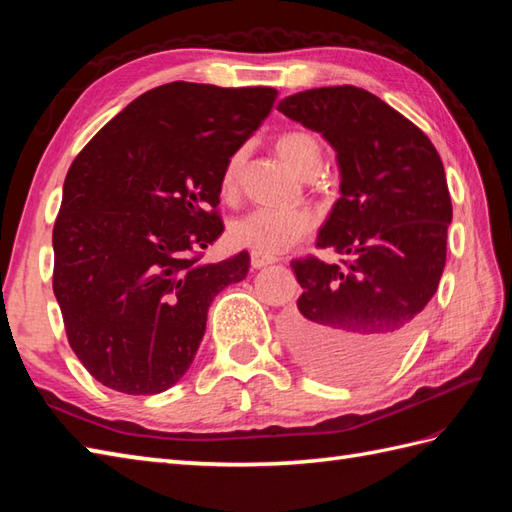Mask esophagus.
Instances as JSON below:
<instances>
[{"label":"esophagus","mask_w":512,"mask_h":512,"mask_svg":"<svg viewBox=\"0 0 512 512\" xmlns=\"http://www.w3.org/2000/svg\"><path fill=\"white\" fill-rule=\"evenodd\" d=\"M277 259L275 257H268V255H259V253H253L250 255V266H253L255 270H259V268H266V266H270V264H275Z\"/></svg>","instance_id":"1"}]
</instances>
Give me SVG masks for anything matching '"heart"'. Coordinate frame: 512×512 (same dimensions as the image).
<instances>
[{
    "label": "heart",
    "instance_id": "heart-1",
    "mask_svg": "<svg viewBox=\"0 0 512 512\" xmlns=\"http://www.w3.org/2000/svg\"><path fill=\"white\" fill-rule=\"evenodd\" d=\"M277 154L297 176H306L314 167L321 165L319 143L310 134L292 132L277 140ZM239 169H242V154L228 158L222 173V193L233 195L237 189ZM312 228V215L308 211H275L255 209L237 217L228 226V239L235 248L250 250V253L275 257L284 253L292 244L308 235Z\"/></svg>",
    "mask_w": 512,
    "mask_h": 512
}]
</instances>
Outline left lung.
<instances>
[{
	"instance_id": "8db88e82",
	"label": "left lung",
	"mask_w": 512,
	"mask_h": 512,
	"mask_svg": "<svg viewBox=\"0 0 512 512\" xmlns=\"http://www.w3.org/2000/svg\"><path fill=\"white\" fill-rule=\"evenodd\" d=\"M277 110L328 140L341 198L317 235L345 266L295 259L303 295L284 323L292 356L310 374L358 383L405 352L436 295L453 217L442 160L420 129L354 85L286 96Z\"/></svg>"
}]
</instances>
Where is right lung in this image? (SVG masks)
Here are the masks:
<instances>
[{
  "label": "right lung",
  "mask_w": 512,
  "mask_h": 512,
  "mask_svg": "<svg viewBox=\"0 0 512 512\" xmlns=\"http://www.w3.org/2000/svg\"><path fill=\"white\" fill-rule=\"evenodd\" d=\"M273 88L173 81L140 94L65 176L52 288L74 354L114 391L160 394L187 374L220 292L250 257L202 264L222 235L228 158L273 110Z\"/></svg>",
  "instance_id": "obj_1"
}]
</instances>
